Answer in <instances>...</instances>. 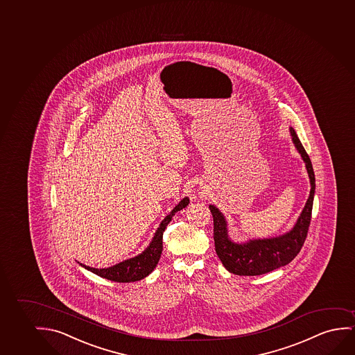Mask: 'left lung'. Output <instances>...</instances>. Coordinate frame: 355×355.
<instances>
[{
  "instance_id": "obj_1",
  "label": "left lung",
  "mask_w": 355,
  "mask_h": 355,
  "mask_svg": "<svg viewBox=\"0 0 355 355\" xmlns=\"http://www.w3.org/2000/svg\"><path fill=\"white\" fill-rule=\"evenodd\" d=\"M291 137L295 150L305 163L310 180V193L304 208L290 231L269 239H252L245 242L231 240L225 215L215 205L209 209L214 219L215 252L225 269L241 276L266 274L291 263L304 245L315 195V175L309 155L305 152L295 129L290 128Z\"/></svg>"
}]
</instances>
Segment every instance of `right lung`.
I'll return each mask as SVG.
<instances>
[{
	"label": "right lung",
	"instance_id": "right-lung-1",
	"mask_svg": "<svg viewBox=\"0 0 355 355\" xmlns=\"http://www.w3.org/2000/svg\"><path fill=\"white\" fill-rule=\"evenodd\" d=\"M190 203L189 197H185L175 205L174 209L170 211L169 214L162 220L158 229L155 230V235L152 237L150 245H147L144 252H141L140 254L132 257L130 259L120 261L118 264L110 266V268H103V269H96L91 268L85 264H79L89 270L91 272L107 279V280L114 281V282H135L147 277L148 275L155 269V266L158 264L163 250V232L165 227L168 226L173 216H174L179 210L184 209Z\"/></svg>",
	"mask_w": 355,
	"mask_h": 355
}]
</instances>
